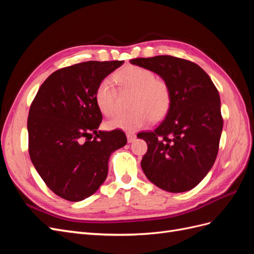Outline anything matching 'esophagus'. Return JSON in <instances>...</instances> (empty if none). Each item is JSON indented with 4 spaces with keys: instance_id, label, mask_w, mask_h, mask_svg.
<instances>
[{
    "instance_id": "obj_1",
    "label": "esophagus",
    "mask_w": 254,
    "mask_h": 254,
    "mask_svg": "<svg viewBox=\"0 0 254 254\" xmlns=\"http://www.w3.org/2000/svg\"><path fill=\"white\" fill-rule=\"evenodd\" d=\"M126 135H127V141H128V143L133 142V141L135 140V137H136V135H135L134 133H130V132H128Z\"/></svg>"
}]
</instances>
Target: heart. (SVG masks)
I'll return each instance as SVG.
<instances>
[{"label": "heart", "mask_w": 254, "mask_h": 254, "mask_svg": "<svg viewBox=\"0 0 254 254\" xmlns=\"http://www.w3.org/2000/svg\"><path fill=\"white\" fill-rule=\"evenodd\" d=\"M114 78L122 89L133 91L131 98L132 110L119 113L107 122L110 129L136 131L149 124L151 119L158 121L164 118L171 107V89L165 80L156 78L148 68L137 65H127L115 73ZM118 92L110 78H104L96 89V102L106 115L117 111Z\"/></svg>", "instance_id": "b5f03b06"}]
</instances>
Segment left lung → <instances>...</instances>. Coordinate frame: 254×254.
Here are the masks:
<instances>
[{"instance_id": "left-lung-1", "label": "left lung", "mask_w": 254, "mask_h": 254, "mask_svg": "<svg viewBox=\"0 0 254 254\" xmlns=\"http://www.w3.org/2000/svg\"><path fill=\"white\" fill-rule=\"evenodd\" d=\"M130 64L161 76L172 94L164 121L152 131L137 134L148 146L141 161L144 174L171 193L194 189L218 152L224 121L216 87L200 66L186 59L161 55Z\"/></svg>"}]
</instances>
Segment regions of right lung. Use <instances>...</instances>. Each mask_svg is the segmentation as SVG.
Masks as SVG:
<instances>
[{
    "label": "right lung",
    "instance_id": "add662e5",
    "mask_svg": "<svg viewBox=\"0 0 254 254\" xmlns=\"http://www.w3.org/2000/svg\"><path fill=\"white\" fill-rule=\"evenodd\" d=\"M123 64L87 61L60 68L45 79L30 105V160L50 190L65 200L93 195L107 178L111 153L127 143L122 130L97 131L103 115L96 89Z\"/></svg>",
    "mask_w": 254,
    "mask_h": 254
}]
</instances>
